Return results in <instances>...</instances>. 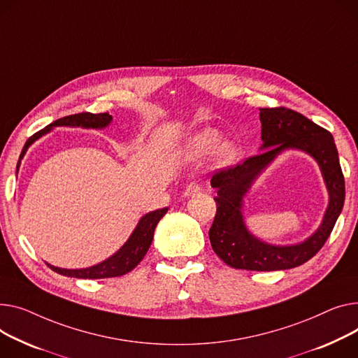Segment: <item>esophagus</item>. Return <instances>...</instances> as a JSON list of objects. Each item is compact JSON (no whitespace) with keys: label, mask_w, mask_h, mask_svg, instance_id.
Wrapping results in <instances>:
<instances>
[{"label":"esophagus","mask_w":358,"mask_h":358,"mask_svg":"<svg viewBox=\"0 0 358 358\" xmlns=\"http://www.w3.org/2000/svg\"><path fill=\"white\" fill-rule=\"evenodd\" d=\"M201 192V185L197 182H189L184 189V197H192Z\"/></svg>","instance_id":"obj_1"}]
</instances>
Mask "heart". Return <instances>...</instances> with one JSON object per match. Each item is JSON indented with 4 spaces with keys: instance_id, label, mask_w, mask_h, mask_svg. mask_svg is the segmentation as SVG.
<instances>
[{
    "instance_id": "1",
    "label": "heart",
    "mask_w": 358,
    "mask_h": 358,
    "mask_svg": "<svg viewBox=\"0 0 358 358\" xmlns=\"http://www.w3.org/2000/svg\"><path fill=\"white\" fill-rule=\"evenodd\" d=\"M222 139V132L213 127H204L189 135L184 152L188 158H201L210 154ZM239 155V148L231 141H224L217 147L216 158L222 165H230Z\"/></svg>"
}]
</instances>
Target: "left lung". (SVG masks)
<instances>
[{
    "instance_id": "left-lung-1",
    "label": "left lung",
    "mask_w": 358,
    "mask_h": 358,
    "mask_svg": "<svg viewBox=\"0 0 358 358\" xmlns=\"http://www.w3.org/2000/svg\"><path fill=\"white\" fill-rule=\"evenodd\" d=\"M259 110L264 142L259 148L260 154L211 178V187L217 188V196L214 197L217 211L208 237L213 250L234 269L260 272L292 269L317 255L334 229L345 199L344 176L334 138L327 129L292 109ZM288 149L302 150L317 161L329 192V206L322 224L305 241L295 245H271L247 229L243 203L258 176L278 155Z\"/></svg>"
}]
</instances>
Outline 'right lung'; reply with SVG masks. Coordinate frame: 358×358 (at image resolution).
<instances>
[{"label": "right lung", "instance_id": "obj_1", "mask_svg": "<svg viewBox=\"0 0 358 358\" xmlns=\"http://www.w3.org/2000/svg\"><path fill=\"white\" fill-rule=\"evenodd\" d=\"M112 122V115L106 113H78V115H70L57 119L53 124L47 125L44 129L34 134L31 138L27 139L26 145L22 147V151L18 158L17 164V174L20 170L21 159L26 155L27 150L34 144L37 139H40L43 135L49 134L56 127H69V128H83V129H105ZM169 211V208H158L155 211H150L142 216L128 237V241L119 248L112 256L102 260L101 264L93 265L89 268L82 269H66V268H57L50 264L45 265L49 266L52 271L70 278H79V279H103V278H115V276H122L128 272H131L139 262L144 259L147 255L152 239H154V231L158 224V222L162 219L164 214Z\"/></svg>", "mask_w": 358, "mask_h": 358}]
</instances>
